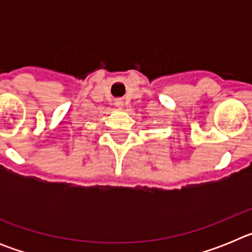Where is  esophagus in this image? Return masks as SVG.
<instances>
[{"label":"esophagus","mask_w":252,"mask_h":252,"mask_svg":"<svg viewBox=\"0 0 252 252\" xmlns=\"http://www.w3.org/2000/svg\"><path fill=\"white\" fill-rule=\"evenodd\" d=\"M115 104H116V107H117V108H124V101H122V99H116L115 101Z\"/></svg>","instance_id":"obj_1"}]
</instances>
